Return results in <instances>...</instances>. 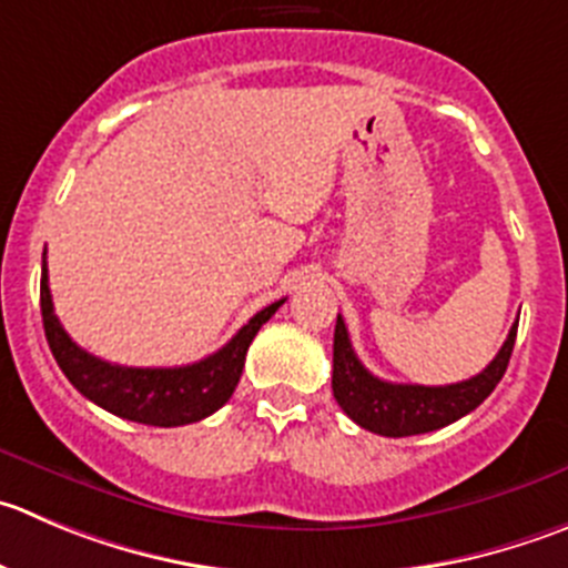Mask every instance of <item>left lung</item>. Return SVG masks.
Here are the masks:
<instances>
[{
  "instance_id": "1",
  "label": "left lung",
  "mask_w": 568,
  "mask_h": 568,
  "mask_svg": "<svg viewBox=\"0 0 568 568\" xmlns=\"http://www.w3.org/2000/svg\"><path fill=\"white\" fill-rule=\"evenodd\" d=\"M518 321L510 326L505 345L490 359L483 374L471 376L457 385H396L371 374L354 354L345 321L337 315L334 326V374L332 390L343 413L362 429L376 432L385 437H409L435 432L440 426L455 424L457 418L477 409L494 393L505 376L516 345Z\"/></svg>"
}]
</instances>
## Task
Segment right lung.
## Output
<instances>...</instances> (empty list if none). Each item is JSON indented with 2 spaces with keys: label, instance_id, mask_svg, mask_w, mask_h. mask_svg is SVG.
Segmentation results:
<instances>
[{
  "label": "right lung",
  "instance_id": "right-lung-1",
  "mask_svg": "<svg viewBox=\"0 0 568 568\" xmlns=\"http://www.w3.org/2000/svg\"><path fill=\"white\" fill-rule=\"evenodd\" d=\"M281 304L284 298L256 312L223 348L206 359L181 368H125L89 354L69 337L52 306L47 258L41 267V317L47 343L67 379L97 407L148 426H183L217 413L240 385L253 337Z\"/></svg>",
  "mask_w": 568,
  "mask_h": 568
}]
</instances>
